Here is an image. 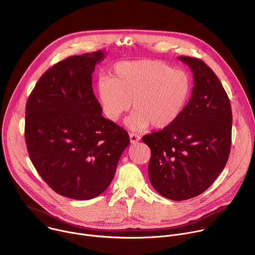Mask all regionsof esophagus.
I'll return each instance as SVG.
<instances>
[{
	"label": "esophagus",
	"instance_id": "esophagus-1",
	"mask_svg": "<svg viewBox=\"0 0 255 255\" xmlns=\"http://www.w3.org/2000/svg\"><path fill=\"white\" fill-rule=\"evenodd\" d=\"M129 136H130V141H131V143H137V142L140 140V136L137 135V134L130 133Z\"/></svg>",
	"mask_w": 255,
	"mask_h": 255
}]
</instances>
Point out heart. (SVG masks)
<instances>
[{
	"instance_id": "obj_1",
	"label": "heart",
	"mask_w": 255,
	"mask_h": 255,
	"mask_svg": "<svg viewBox=\"0 0 255 255\" xmlns=\"http://www.w3.org/2000/svg\"><path fill=\"white\" fill-rule=\"evenodd\" d=\"M192 90L187 71L172 68L158 60L122 61L114 66L112 77L103 76L97 96L103 113L116 122L130 110L126 125L134 131L163 129L174 123L189 101Z\"/></svg>"
}]
</instances>
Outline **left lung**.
Listing matches in <instances>:
<instances>
[{"mask_svg": "<svg viewBox=\"0 0 255 255\" xmlns=\"http://www.w3.org/2000/svg\"><path fill=\"white\" fill-rule=\"evenodd\" d=\"M194 74L192 97L178 119L142 137L151 156L149 180L164 198L184 201L204 193L225 167L231 148L232 111L215 72L201 59L179 56Z\"/></svg>", "mask_w": 255, "mask_h": 255, "instance_id": "1", "label": "left lung"}]
</instances>
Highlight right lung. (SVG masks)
<instances>
[{"label":"right lung","mask_w":255,"mask_h":255,"mask_svg":"<svg viewBox=\"0 0 255 255\" xmlns=\"http://www.w3.org/2000/svg\"><path fill=\"white\" fill-rule=\"evenodd\" d=\"M104 56L99 50L57 62L26 104L25 140L33 165L55 193L75 200L106 191L130 143L125 129L102 116L93 92L92 74Z\"/></svg>","instance_id":"add662e5"}]
</instances>
